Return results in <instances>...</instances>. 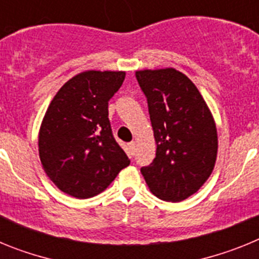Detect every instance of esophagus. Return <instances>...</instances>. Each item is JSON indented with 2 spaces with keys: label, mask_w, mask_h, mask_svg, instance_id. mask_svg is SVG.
<instances>
[{
  "label": "esophagus",
  "mask_w": 259,
  "mask_h": 259,
  "mask_svg": "<svg viewBox=\"0 0 259 259\" xmlns=\"http://www.w3.org/2000/svg\"><path fill=\"white\" fill-rule=\"evenodd\" d=\"M128 148H130V150H131V154L134 155L135 152H136V143H135V141L130 143L128 144Z\"/></svg>",
  "instance_id": "obj_1"
}]
</instances>
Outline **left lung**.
Wrapping results in <instances>:
<instances>
[{"label": "left lung", "instance_id": "8db88e82", "mask_svg": "<svg viewBox=\"0 0 259 259\" xmlns=\"http://www.w3.org/2000/svg\"><path fill=\"white\" fill-rule=\"evenodd\" d=\"M136 79L157 143L155 158L140 171L157 197L180 202L211 175L218 152L214 119L196 85L175 68L137 71Z\"/></svg>", "mask_w": 259, "mask_h": 259}]
</instances>
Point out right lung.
Listing matches in <instances>:
<instances>
[{
    "label": "right lung",
    "mask_w": 259,
    "mask_h": 259,
    "mask_svg": "<svg viewBox=\"0 0 259 259\" xmlns=\"http://www.w3.org/2000/svg\"><path fill=\"white\" fill-rule=\"evenodd\" d=\"M124 76L123 71L81 72L59 89L45 113L38 135L41 163L72 197L101 193L130 164L114 139L107 109Z\"/></svg>",
    "instance_id": "right-lung-1"
}]
</instances>
